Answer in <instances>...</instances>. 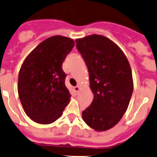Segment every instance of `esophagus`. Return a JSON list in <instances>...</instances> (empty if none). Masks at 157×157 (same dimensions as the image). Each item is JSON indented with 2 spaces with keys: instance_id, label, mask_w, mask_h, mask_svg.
<instances>
[{
  "instance_id": "1",
  "label": "esophagus",
  "mask_w": 157,
  "mask_h": 157,
  "mask_svg": "<svg viewBox=\"0 0 157 157\" xmlns=\"http://www.w3.org/2000/svg\"><path fill=\"white\" fill-rule=\"evenodd\" d=\"M74 90L76 93H78L80 91V86H75V87H74Z\"/></svg>"
}]
</instances>
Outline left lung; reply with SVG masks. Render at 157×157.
Wrapping results in <instances>:
<instances>
[{
	"label": "left lung",
	"mask_w": 157,
	"mask_h": 157,
	"mask_svg": "<svg viewBox=\"0 0 157 157\" xmlns=\"http://www.w3.org/2000/svg\"><path fill=\"white\" fill-rule=\"evenodd\" d=\"M87 65L94 98L82 112V119L96 132L113 128L127 110L133 91L132 70L122 49L103 35L75 40Z\"/></svg>",
	"instance_id": "8db88e82"
}]
</instances>
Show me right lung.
<instances>
[{
  "label": "right lung",
  "instance_id": "right-lung-1",
  "mask_svg": "<svg viewBox=\"0 0 157 157\" xmlns=\"http://www.w3.org/2000/svg\"><path fill=\"white\" fill-rule=\"evenodd\" d=\"M74 45L71 38L52 36L33 49L22 63L17 92L25 113L34 122L51 124L69 103L62 63Z\"/></svg>",
  "mask_w": 157,
  "mask_h": 157
}]
</instances>
